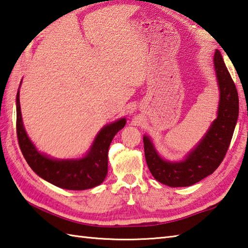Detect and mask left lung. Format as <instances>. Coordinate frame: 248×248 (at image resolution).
<instances>
[{"instance_id":"left-lung-1","label":"left lung","mask_w":248,"mask_h":248,"mask_svg":"<svg viewBox=\"0 0 248 248\" xmlns=\"http://www.w3.org/2000/svg\"><path fill=\"white\" fill-rule=\"evenodd\" d=\"M219 103L217 118L198 145L180 162L163 160L148 136H144L147 165L157 181L171 187L189 186L214 172L227 154L239 116V96L218 50L214 54Z\"/></svg>"}]
</instances>
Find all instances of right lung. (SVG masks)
Masks as SVG:
<instances>
[{
    "label": "right lung",
    "mask_w": 248,
    "mask_h": 248,
    "mask_svg": "<svg viewBox=\"0 0 248 248\" xmlns=\"http://www.w3.org/2000/svg\"><path fill=\"white\" fill-rule=\"evenodd\" d=\"M16 102L17 138L20 149L25 161L37 175L56 186L72 191L92 188L103 182L108 173V147L115 134L124 127V118L105 125L101 129L94 139L91 150L82 159L54 160L40 154L26 134L21 117L19 89Z\"/></svg>",
    "instance_id": "add662e5"
}]
</instances>
